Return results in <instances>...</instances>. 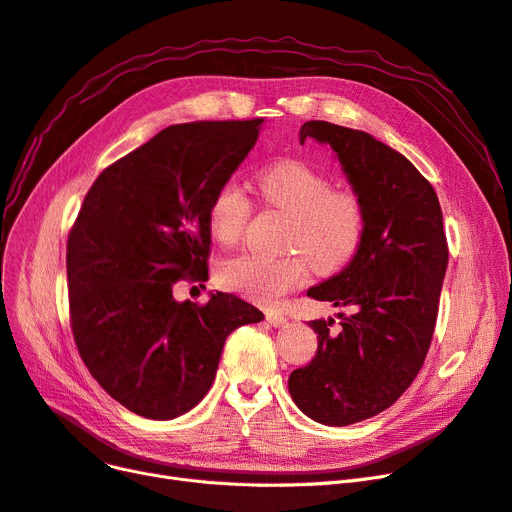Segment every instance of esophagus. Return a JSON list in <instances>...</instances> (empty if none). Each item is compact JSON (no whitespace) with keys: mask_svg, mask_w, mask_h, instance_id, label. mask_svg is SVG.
I'll use <instances>...</instances> for the list:
<instances>
[{"mask_svg":"<svg viewBox=\"0 0 512 512\" xmlns=\"http://www.w3.org/2000/svg\"><path fill=\"white\" fill-rule=\"evenodd\" d=\"M265 320H268L272 326H276V328H280V326H284L288 320H286V316L284 314H280V311H268V314H265Z\"/></svg>","mask_w":512,"mask_h":512,"instance_id":"34e87169","label":"esophagus"}]
</instances>
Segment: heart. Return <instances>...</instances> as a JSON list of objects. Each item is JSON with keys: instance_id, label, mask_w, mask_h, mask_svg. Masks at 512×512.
<instances>
[{"instance_id": "b5f03b06", "label": "heart", "mask_w": 512, "mask_h": 512, "mask_svg": "<svg viewBox=\"0 0 512 512\" xmlns=\"http://www.w3.org/2000/svg\"><path fill=\"white\" fill-rule=\"evenodd\" d=\"M257 188L265 205L291 217L284 249L305 254L314 270L337 272L360 251L366 234V207L358 192L335 188L328 175L301 161H282L261 171ZM251 213L253 203L247 190L236 180H226L209 203L211 238L224 249L234 247L247 230ZM304 258L297 253L282 257L244 253L221 261L217 280L228 291L272 305L307 280L309 264Z\"/></svg>"}]
</instances>
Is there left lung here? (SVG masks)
I'll return each instance as SVG.
<instances>
[{
    "label": "left lung",
    "mask_w": 512,
    "mask_h": 512,
    "mask_svg": "<svg viewBox=\"0 0 512 512\" xmlns=\"http://www.w3.org/2000/svg\"><path fill=\"white\" fill-rule=\"evenodd\" d=\"M328 144L366 207V234L347 268L309 288L307 297L353 307L314 320L316 358L288 376L303 414L330 427L376 416L397 402L425 364L448 268V240L433 186L370 133L307 121L301 144Z\"/></svg>",
    "instance_id": "left-lung-1"
}]
</instances>
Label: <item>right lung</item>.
Returning <instances> with one entry per match:
<instances>
[{"label":"right lung","instance_id":"right-lung-1","mask_svg":"<svg viewBox=\"0 0 512 512\" xmlns=\"http://www.w3.org/2000/svg\"><path fill=\"white\" fill-rule=\"evenodd\" d=\"M263 119L171 125L108 165L87 190L66 242L75 345L127 410L169 420L213 385L232 330L263 320L230 293L173 299L209 278L207 211L257 142Z\"/></svg>","mask_w":512,"mask_h":512}]
</instances>
